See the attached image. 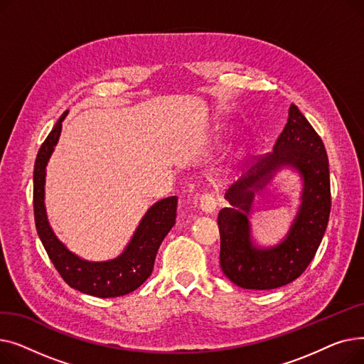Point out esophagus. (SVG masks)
I'll list each match as a JSON object with an SVG mask.
<instances>
[{
    "instance_id": "obj_1",
    "label": "esophagus",
    "mask_w": 364,
    "mask_h": 364,
    "mask_svg": "<svg viewBox=\"0 0 364 364\" xmlns=\"http://www.w3.org/2000/svg\"><path fill=\"white\" fill-rule=\"evenodd\" d=\"M200 209L205 214H213L218 206V199L213 193H203L200 196Z\"/></svg>"
}]
</instances>
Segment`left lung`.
Here are the masks:
<instances>
[{
	"mask_svg": "<svg viewBox=\"0 0 364 364\" xmlns=\"http://www.w3.org/2000/svg\"><path fill=\"white\" fill-rule=\"evenodd\" d=\"M273 150L227 190L225 199L233 206L223 208L218 214L221 270L243 289L269 291L298 279L314 258L329 221L331 178L326 149L295 105L289 107L288 124ZM283 164L300 171L304 180L303 203L289 237L270 250H259L250 242L245 215L253 200V188H262L271 172Z\"/></svg>",
	"mask_w": 364,
	"mask_h": 364,
	"instance_id": "obj_1",
	"label": "left lung"
}]
</instances>
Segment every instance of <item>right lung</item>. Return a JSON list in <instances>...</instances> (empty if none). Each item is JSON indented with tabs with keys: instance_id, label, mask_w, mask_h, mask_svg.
I'll use <instances>...</instances> for the list:
<instances>
[{
	"instance_id": "obj_1",
	"label": "right lung",
	"mask_w": 364,
	"mask_h": 364,
	"mask_svg": "<svg viewBox=\"0 0 364 364\" xmlns=\"http://www.w3.org/2000/svg\"><path fill=\"white\" fill-rule=\"evenodd\" d=\"M68 110L55 122L35 159L33 215L36 232L55 270L70 288L99 298L122 296L140 288L151 274L159 246L176 224L178 199L177 196H171L153 205L118 258L105 262H90L68 251L66 246L54 236L44 206L46 166L60 137L62 122Z\"/></svg>"
}]
</instances>
